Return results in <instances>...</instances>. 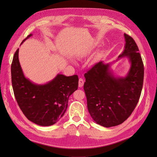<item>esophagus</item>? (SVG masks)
<instances>
[{
  "label": "esophagus",
  "mask_w": 157,
  "mask_h": 157,
  "mask_svg": "<svg viewBox=\"0 0 157 157\" xmlns=\"http://www.w3.org/2000/svg\"><path fill=\"white\" fill-rule=\"evenodd\" d=\"M84 80L81 78H80L79 80H78V86L80 88H82L83 86V85H84Z\"/></svg>",
  "instance_id": "obj_1"
}]
</instances>
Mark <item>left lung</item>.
Here are the masks:
<instances>
[{"mask_svg": "<svg viewBox=\"0 0 157 157\" xmlns=\"http://www.w3.org/2000/svg\"><path fill=\"white\" fill-rule=\"evenodd\" d=\"M124 50L118 58L127 57L131 63L126 77H115L110 64H95L84 74V90L88 111L97 124L104 127L119 125L130 116L141 96L144 66L132 38L124 33Z\"/></svg>", "mask_w": 157, "mask_h": 157, "instance_id": "left-lung-1", "label": "left lung"}]
</instances>
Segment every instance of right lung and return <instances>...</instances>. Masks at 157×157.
<instances>
[{
	"instance_id": "obj_1",
	"label": "right lung",
	"mask_w": 157,
	"mask_h": 157,
	"mask_svg": "<svg viewBox=\"0 0 157 157\" xmlns=\"http://www.w3.org/2000/svg\"><path fill=\"white\" fill-rule=\"evenodd\" d=\"M30 34L23 40V43ZM19 48L11 65L12 84L17 103L28 120L42 126L54 124L63 116L69 98L78 88L77 75L58 74L45 84H36L25 77L18 59Z\"/></svg>"
}]
</instances>
